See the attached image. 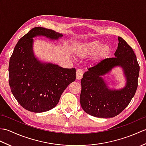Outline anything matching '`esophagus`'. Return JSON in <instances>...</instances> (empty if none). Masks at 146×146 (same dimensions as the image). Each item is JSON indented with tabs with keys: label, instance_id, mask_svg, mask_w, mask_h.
<instances>
[{
	"label": "esophagus",
	"instance_id": "34e87169",
	"mask_svg": "<svg viewBox=\"0 0 146 146\" xmlns=\"http://www.w3.org/2000/svg\"><path fill=\"white\" fill-rule=\"evenodd\" d=\"M82 76H83V71L82 70L78 69L76 70V78L78 80H81L82 78Z\"/></svg>",
	"mask_w": 146,
	"mask_h": 146
}]
</instances>
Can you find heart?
<instances>
[{"mask_svg": "<svg viewBox=\"0 0 146 146\" xmlns=\"http://www.w3.org/2000/svg\"><path fill=\"white\" fill-rule=\"evenodd\" d=\"M112 48L109 44H103L99 41H91L82 43L74 48L75 54L79 58L94 54V60L100 61L109 56Z\"/></svg>", "mask_w": 146, "mask_h": 146, "instance_id": "b5f03b06", "label": "heart"}]
</instances>
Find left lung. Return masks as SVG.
I'll return each instance as SVG.
<instances>
[{"label":"left lung","instance_id":"left-lung-1","mask_svg":"<svg viewBox=\"0 0 146 146\" xmlns=\"http://www.w3.org/2000/svg\"><path fill=\"white\" fill-rule=\"evenodd\" d=\"M115 58H106L90 68L82 78L80 101L86 113L99 118L115 117L127 107L137 88L140 67L132 48L121 37ZM115 67H121L126 80L123 88H110L104 78Z\"/></svg>","mask_w":146,"mask_h":146}]
</instances>
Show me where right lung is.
<instances>
[{
	"instance_id": "add662e5",
	"label": "right lung",
	"mask_w": 146,
	"mask_h": 146,
	"mask_svg": "<svg viewBox=\"0 0 146 146\" xmlns=\"http://www.w3.org/2000/svg\"><path fill=\"white\" fill-rule=\"evenodd\" d=\"M39 36L55 41L63 35L34 27L18 41L9 66V82L14 97L26 110L35 113L56 106L64 90L76 79L75 68H63L36 56L33 38Z\"/></svg>"
}]
</instances>
